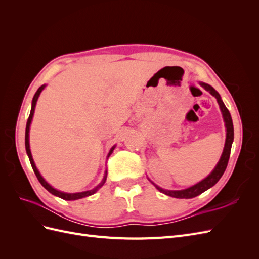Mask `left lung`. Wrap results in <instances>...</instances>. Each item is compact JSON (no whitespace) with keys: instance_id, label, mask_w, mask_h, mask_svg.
I'll use <instances>...</instances> for the list:
<instances>
[{"instance_id":"obj_1","label":"left lung","mask_w":259,"mask_h":259,"mask_svg":"<svg viewBox=\"0 0 259 259\" xmlns=\"http://www.w3.org/2000/svg\"><path fill=\"white\" fill-rule=\"evenodd\" d=\"M200 85L205 91H207L211 96H214L216 98L217 103L219 105V108H221L223 119H224V122H225V127H226V142H225V147H224V150H223L221 159H219L218 163L216 164L215 168L210 171V174L207 177H205L204 179H202L201 182H199L198 184H195V185H193L189 188H187V189L166 190V189H163V188H161L159 186H156L154 183L151 182L150 179H149L160 192L166 194V195H169V197L177 198V199H191V198H194V197H198L199 194L203 193L204 191H206L207 189H209V188L213 187L218 182V180L221 179L223 174L225 173L227 164H228V161H229L231 146H232V143H233L232 119H231L229 110L226 108L224 101L222 100L221 95H219L218 92L214 88H211L210 85H208L204 82H200Z\"/></svg>"}]
</instances>
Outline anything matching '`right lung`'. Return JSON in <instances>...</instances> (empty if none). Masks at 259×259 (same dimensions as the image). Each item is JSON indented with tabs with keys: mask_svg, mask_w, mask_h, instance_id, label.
I'll return each mask as SVG.
<instances>
[{
	"mask_svg": "<svg viewBox=\"0 0 259 259\" xmlns=\"http://www.w3.org/2000/svg\"><path fill=\"white\" fill-rule=\"evenodd\" d=\"M45 84L40 86L38 88V90L36 91V93L34 94L33 96V99H32V105H31V111H30V115H29V119H28V122H27V126H26V136H25V145H26V151H27V154L29 156V160H30V163H31V166H32L33 168V171L34 174L36 176V178L38 179V182L41 183V185L45 188L46 190H48L49 192H51L52 194L56 195V197L60 198V199H64V200H67V201H74V200H79V199H82V198H86V197H90V195L96 193L101 187L104 186V184L106 183V179H107V170L105 171V176L103 178V180H101L100 184H98L95 188H93V189L91 190H86V191H82V192H75V193H68V192H62V191H59L57 189H55L54 187H52L46 180L42 177V175L40 174V171H38V169L36 168L35 166V163L33 161V158H32V154H31V150H30V144H29V132H30V125H31V122H32V119H33V114H34V110H35V106H36V101L38 99V96H40V94L42 93V91L45 89ZM115 148V145L110 149V151H109L108 155H107V159L109 158V156L111 155V153L113 152Z\"/></svg>",
	"mask_w": 259,
	"mask_h": 259,
	"instance_id": "obj_1",
	"label": "right lung"
}]
</instances>
